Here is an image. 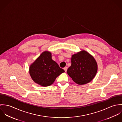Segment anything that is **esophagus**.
Returning <instances> with one entry per match:
<instances>
[{"label": "esophagus", "instance_id": "esophagus-1", "mask_svg": "<svg viewBox=\"0 0 122 122\" xmlns=\"http://www.w3.org/2000/svg\"><path fill=\"white\" fill-rule=\"evenodd\" d=\"M64 70H65V72H66L67 70V67H65V68H64Z\"/></svg>", "mask_w": 122, "mask_h": 122}]
</instances>
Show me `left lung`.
I'll return each instance as SVG.
<instances>
[{
    "label": "left lung",
    "instance_id": "left-lung-1",
    "mask_svg": "<svg viewBox=\"0 0 122 122\" xmlns=\"http://www.w3.org/2000/svg\"><path fill=\"white\" fill-rule=\"evenodd\" d=\"M97 70V64L93 57L82 51L72 56L71 65L67 73L75 83L82 85L92 80Z\"/></svg>",
    "mask_w": 122,
    "mask_h": 122
}]
</instances>
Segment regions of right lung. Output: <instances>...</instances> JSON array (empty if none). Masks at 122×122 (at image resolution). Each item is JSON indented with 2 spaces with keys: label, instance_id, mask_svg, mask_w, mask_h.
Returning <instances> with one entry per match:
<instances>
[{
  "label": "right lung",
  "instance_id": "obj_1",
  "mask_svg": "<svg viewBox=\"0 0 122 122\" xmlns=\"http://www.w3.org/2000/svg\"><path fill=\"white\" fill-rule=\"evenodd\" d=\"M65 71L52 59L51 53H42L30 67V74L36 83L48 86L54 82L56 77Z\"/></svg>",
  "mask_w": 122,
  "mask_h": 122
}]
</instances>
